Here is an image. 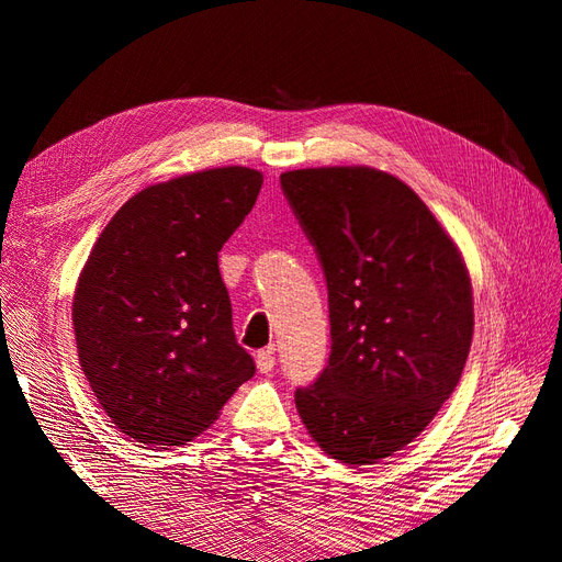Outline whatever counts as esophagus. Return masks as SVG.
Here are the masks:
<instances>
[{
	"mask_svg": "<svg viewBox=\"0 0 562 562\" xmlns=\"http://www.w3.org/2000/svg\"><path fill=\"white\" fill-rule=\"evenodd\" d=\"M255 366H258V370H260V372H265V375H267V372L274 370V366H277L274 349L269 347V349H262V351L255 353Z\"/></svg>",
	"mask_w": 562,
	"mask_h": 562,
	"instance_id": "esophagus-1",
	"label": "esophagus"
}]
</instances>
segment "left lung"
I'll list each match as a JSON object with an SVG mask.
<instances>
[{"label":"left lung","mask_w":562,"mask_h":562,"mask_svg":"<svg viewBox=\"0 0 562 562\" xmlns=\"http://www.w3.org/2000/svg\"><path fill=\"white\" fill-rule=\"evenodd\" d=\"M281 190L328 285L330 356L295 391L321 450L375 464L454 391L473 337L462 255L411 187L368 166L302 168Z\"/></svg>","instance_id":"8db88e82"}]
</instances>
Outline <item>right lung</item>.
Wrapping results in <instances>:
<instances>
[{
  "label": "right lung",
  "instance_id": "obj_1",
  "mask_svg": "<svg viewBox=\"0 0 562 562\" xmlns=\"http://www.w3.org/2000/svg\"><path fill=\"white\" fill-rule=\"evenodd\" d=\"M260 187L262 173L244 166L151 184L116 211L81 269L79 363L116 429L138 443L184 446L255 375L217 252Z\"/></svg>",
  "mask_w": 562,
  "mask_h": 562
}]
</instances>
